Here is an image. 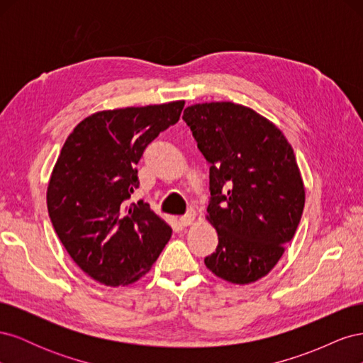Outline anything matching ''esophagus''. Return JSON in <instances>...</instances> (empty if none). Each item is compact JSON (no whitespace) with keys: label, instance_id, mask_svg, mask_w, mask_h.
Returning a JSON list of instances; mask_svg holds the SVG:
<instances>
[{"label":"esophagus","instance_id":"1","mask_svg":"<svg viewBox=\"0 0 363 363\" xmlns=\"http://www.w3.org/2000/svg\"><path fill=\"white\" fill-rule=\"evenodd\" d=\"M195 218H196L195 211H189L184 216L180 218V224H182L183 227H189V225L195 221Z\"/></svg>","mask_w":363,"mask_h":363}]
</instances>
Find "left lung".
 Here are the masks:
<instances>
[{"label":"left lung","mask_w":363,"mask_h":363,"mask_svg":"<svg viewBox=\"0 0 363 363\" xmlns=\"http://www.w3.org/2000/svg\"><path fill=\"white\" fill-rule=\"evenodd\" d=\"M183 119L211 164L206 218L218 247L206 267L230 283L257 281L277 265L303 215L294 150L276 124L240 104H194Z\"/></svg>","instance_id":"1"}]
</instances>
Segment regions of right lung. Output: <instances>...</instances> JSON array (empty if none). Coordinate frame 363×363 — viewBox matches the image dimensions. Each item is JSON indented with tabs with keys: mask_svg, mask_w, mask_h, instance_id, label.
<instances>
[{
	"mask_svg": "<svg viewBox=\"0 0 363 363\" xmlns=\"http://www.w3.org/2000/svg\"><path fill=\"white\" fill-rule=\"evenodd\" d=\"M184 101L96 112L65 140L47 206L68 255L106 286H125L151 269L172 228L144 201L136 164L160 131L180 119Z\"/></svg>",
	"mask_w": 363,
	"mask_h": 363,
	"instance_id": "right-lung-1",
	"label": "right lung"
}]
</instances>
